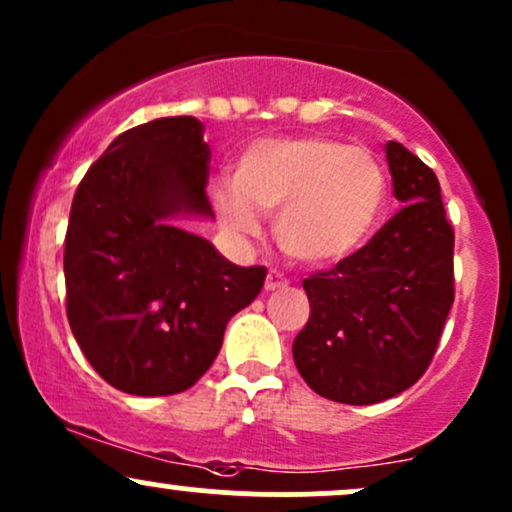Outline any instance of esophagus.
I'll use <instances>...</instances> for the list:
<instances>
[{"instance_id": "1", "label": "esophagus", "mask_w": 512, "mask_h": 512, "mask_svg": "<svg viewBox=\"0 0 512 512\" xmlns=\"http://www.w3.org/2000/svg\"><path fill=\"white\" fill-rule=\"evenodd\" d=\"M286 286H289V279H286L279 269H269L267 279H264V289L276 291V289H286Z\"/></svg>"}]
</instances>
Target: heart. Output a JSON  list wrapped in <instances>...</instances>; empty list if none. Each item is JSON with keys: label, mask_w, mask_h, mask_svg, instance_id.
Returning a JSON list of instances; mask_svg holds the SVG:
<instances>
[{"label": "heart", "mask_w": 512, "mask_h": 512, "mask_svg": "<svg viewBox=\"0 0 512 512\" xmlns=\"http://www.w3.org/2000/svg\"><path fill=\"white\" fill-rule=\"evenodd\" d=\"M387 202V175L363 146L320 137L262 139L233 166V187L214 190L223 226L255 236V211L274 214L281 250L303 264H337L373 236Z\"/></svg>", "instance_id": "b5f03b06"}]
</instances>
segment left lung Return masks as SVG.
<instances>
[{
	"label": "left lung",
	"instance_id": "obj_1",
	"mask_svg": "<svg viewBox=\"0 0 512 512\" xmlns=\"http://www.w3.org/2000/svg\"><path fill=\"white\" fill-rule=\"evenodd\" d=\"M385 156L404 207L354 255L303 279L310 317L293 361L310 390L342 404L383 402L414 385L455 301V231L436 173L399 142Z\"/></svg>",
	"mask_w": 512,
	"mask_h": 512
}]
</instances>
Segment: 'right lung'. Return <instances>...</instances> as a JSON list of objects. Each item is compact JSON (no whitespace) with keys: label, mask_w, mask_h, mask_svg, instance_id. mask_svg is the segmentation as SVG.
<instances>
[{"label":"right lung","mask_w":512,"mask_h":512,"mask_svg":"<svg viewBox=\"0 0 512 512\" xmlns=\"http://www.w3.org/2000/svg\"><path fill=\"white\" fill-rule=\"evenodd\" d=\"M211 149L197 117L122 132L76 187L64 238L67 320L93 370L129 395H178L219 356L228 320L262 291L209 240L170 226L211 216Z\"/></svg>","instance_id":"right-lung-1"}]
</instances>
